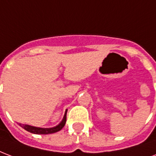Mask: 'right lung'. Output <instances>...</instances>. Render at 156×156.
<instances>
[{
	"mask_svg": "<svg viewBox=\"0 0 156 156\" xmlns=\"http://www.w3.org/2000/svg\"><path fill=\"white\" fill-rule=\"evenodd\" d=\"M66 111L65 115L63 118L62 121L61 122V123L59 125H57V127H51V128H40V127H35L29 126V125H26V124H20L21 127H23L24 130H26L28 132L34 133V134H51V133H55V132H59L60 130L62 129V127L65 126L66 122Z\"/></svg>",
	"mask_w": 156,
	"mask_h": 156,
	"instance_id": "right-lung-1",
	"label": "right lung"
}]
</instances>
